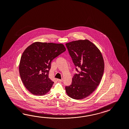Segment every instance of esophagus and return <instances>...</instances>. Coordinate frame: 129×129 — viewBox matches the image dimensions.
Here are the masks:
<instances>
[{"label": "esophagus", "mask_w": 129, "mask_h": 129, "mask_svg": "<svg viewBox=\"0 0 129 129\" xmlns=\"http://www.w3.org/2000/svg\"><path fill=\"white\" fill-rule=\"evenodd\" d=\"M57 81H58V82H63V79H57Z\"/></svg>", "instance_id": "esophagus-1"}]
</instances>
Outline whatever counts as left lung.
Here are the masks:
<instances>
[{
	"label": "left lung",
	"mask_w": 129,
	"mask_h": 129,
	"mask_svg": "<svg viewBox=\"0 0 129 129\" xmlns=\"http://www.w3.org/2000/svg\"><path fill=\"white\" fill-rule=\"evenodd\" d=\"M73 63L80 69L72 78V84L66 86L70 98L80 100L87 98L96 89L103 76L104 63L100 51L88 40L73 41L66 44Z\"/></svg>",
	"instance_id": "left-lung-1"
}]
</instances>
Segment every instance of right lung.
I'll use <instances>...</instances> for the list:
<instances>
[{"instance_id": "add662e5", "label": "right lung", "mask_w": 129, "mask_h": 129, "mask_svg": "<svg viewBox=\"0 0 129 129\" xmlns=\"http://www.w3.org/2000/svg\"><path fill=\"white\" fill-rule=\"evenodd\" d=\"M66 50L62 44L36 42L24 51L19 65V75L32 94L43 95L50 90L54 83L48 77L51 63Z\"/></svg>"}]
</instances>
